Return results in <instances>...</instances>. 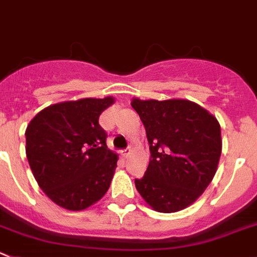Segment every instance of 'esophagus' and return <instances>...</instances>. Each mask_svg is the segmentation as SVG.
<instances>
[{"mask_svg": "<svg viewBox=\"0 0 257 257\" xmlns=\"http://www.w3.org/2000/svg\"><path fill=\"white\" fill-rule=\"evenodd\" d=\"M129 153H131V148H126V150H123V151H121V156H123L124 158L128 157Z\"/></svg>", "mask_w": 257, "mask_h": 257, "instance_id": "obj_1", "label": "esophagus"}]
</instances>
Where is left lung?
<instances>
[{"instance_id":"obj_1","label":"left lung","mask_w":257,"mask_h":257,"mask_svg":"<svg viewBox=\"0 0 257 257\" xmlns=\"http://www.w3.org/2000/svg\"><path fill=\"white\" fill-rule=\"evenodd\" d=\"M146 128L151 160L136 188L157 212L185 209L214 177L222 152L220 125L189 100H132Z\"/></svg>"}]
</instances>
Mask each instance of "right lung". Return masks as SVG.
Returning <instances> with one entry per match:
<instances>
[{
  "instance_id": "1",
  "label": "right lung",
  "mask_w": 257,
  "mask_h": 257,
  "mask_svg": "<svg viewBox=\"0 0 257 257\" xmlns=\"http://www.w3.org/2000/svg\"><path fill=\"white\" fill-rule=\"evenodd\" d=\"M114 99L50 105L26 128V157L40 189L59 207L82 210L109 189L117 155L106 146L99 116Z\"/></svg>"
}]
</instances>
